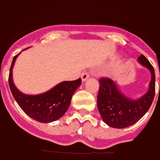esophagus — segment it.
I'll return each instance as SVG.
<instances>
[{"label":"esophagus","instance_id":"1","mask_svg":"<svg viewBox=\"0 0 160 160\" xmlns=\"http://www.w3.org/2000/svg\"><path fill=\"white\" fill-rule=\"evenodd\" d=\"M81 78H82V82H86L87 80V79L89 78V73H87V72H85V73H82Z\"/></svg>","mask_w":160,"mask_h":160}]
</instances>
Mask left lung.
<instances>
[{
  "instance_id": "obj_1",
  "label": "left lung",
  "mask_w": 160,
  "mask_h": 160,
  "mask_svg": "<svg viewBox=\"0 0 160 160\" xmlns=\"http://www.w3.org/2000/svg\"><path fill=\"white\" fill-rule=\"evenodd\" d=\"M138 62L151 73L148 90L138 98H132L122 92L116 81L110 78L99 80L100 88L97 106L102 121L113 128L122 129L136 123L150 109L155 97V74L149 61L141 55Z\"/></svg>"
}]
</instances>
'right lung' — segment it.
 I'll return each instance as SVG.
<instances>
[{"label": "right lung", "instance_id": "right-lung-1", "mask_svg": "<svg viewBox=\"0 0 160 160\" xmlns=\"http://www.w3.org/2000/svg\"><path fill=\"white\" fill-rule=\"evenodd\" d=\"M27 49L29 48L24 50ZM20 53L21 52L12 59L8 76V85L14 99L22 111L32 119L42 123L57 121L64 115L70 107L72 96L81 86V78L62 82L42 94H24L17 88L12 79V69Z\"/></svg>", "mask_w": 160, "mask_h": 160}]
</instances>
